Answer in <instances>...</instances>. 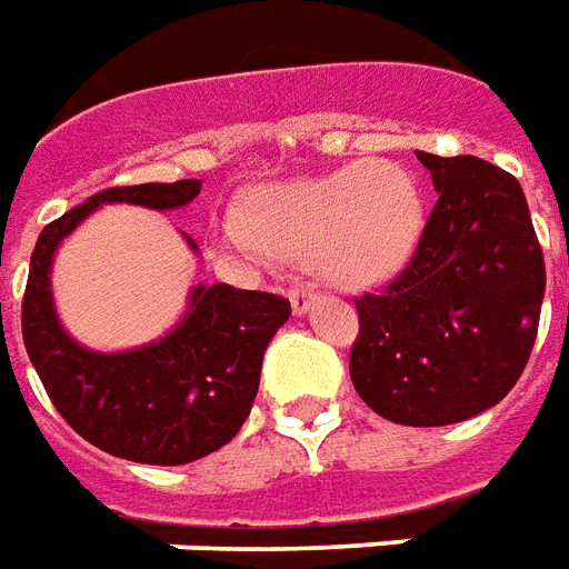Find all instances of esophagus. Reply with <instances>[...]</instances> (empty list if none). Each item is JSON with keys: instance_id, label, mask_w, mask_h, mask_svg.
<instances>
[{"instance_id": "1", "label": "esophagus", "mask_w": 569, "mask_h": 569, "mask_svg": "<svg viewBox=\"0 0 569 569\" xmlns=\"http://www.w3.org/2000/svg\"><path fill=\"white\" fill-rule=\"evenodd\" d=\"M290 306H293V315H306L311 306V300H315V290L309 288V284H297V288H290Z\"/></svg>"}]
</instances>
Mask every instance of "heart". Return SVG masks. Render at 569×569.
<instances>
[{"label": "heart", "instance_id": "1", "mask_svg": "<svg viewBox=\"0 0 569 569\" xmlns=\"http://www.w3.org/2000/svg\"><path fill=\"white\" fill-rule=\"evenodd\" d=\"M233 246L311 263L341 288L396 276L426 224L422 188L396 161H353L323 177L258 188L239 209Z\"/></svg>", "mask_w": 569, "mask_h": 569}]
</instances>
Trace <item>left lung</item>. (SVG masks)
Returning <instances> with one entry per match:
<instances>
[{
  "mask_svg": "<svg viewBox=\"0 0 569 569\" xmlns=\"http://www.w3.org/2000/svg\"><path fill=\"white\" fill-rule=\"evenodd\" d=\"M438 200L411 260L353 297L350 381L383 420L450 426L492 408L531 357L546 290L522 186L473 156L417 152Z\"/></svg>",
  "mask_w": 569,
  "mask_h": 569,
  "instance_id": "8db88e82",
  "label": "left lung"
}]
</instances>
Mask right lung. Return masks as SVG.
<instances>
[{"label": "right lung", "mask_w": 569, "mask_h": 569, "mask_svg": "<svg viewBox=\"0 0 569 569\" xmlns=\"http://www.w3.org/2000/svg\"><path fill=\"white\" fill-rule=\"evenodd\" d=\"M198 194L200 179L104 188L50 221L29 263L20 315L26 353L62 420L128 462L186 465L224 447L249 417L263 350L290 318V302L263 290L198 284L170 336L126 353H96L59 327L50 260L98 203L177 209Z\"/></svg>", "instance_id": "right-lung-1"}]
</instances>
